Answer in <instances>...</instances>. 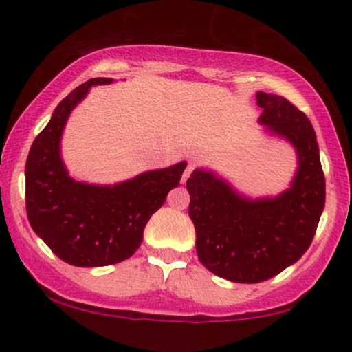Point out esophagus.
Masks as SVG:
<instances>
[{"label": "esophagus", "instance_id": "esophagus-1", "mask_svg": "<svg viewBox=\"0 0 352 352\" xmlns=\"http://www.w3.org/2000/svg\"><path fill=\"white\" fill-rule=\"evenodd\" d=\"M192 172H193V164H188V165H187V168H185L184 175H182V184H185V182L188 180L190 173H192Z\"/></svg>", "mask_w": 352, "mask_h": 352}]
</instances>
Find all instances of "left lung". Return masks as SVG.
Returning a JSON list of instances; mask_svg holds the SVG:
<instances>
[{
	"instance_id": "8db88e82",
	"label": "left lung",
	"mask_w": 352,
	"mask_h": 352,
	"mask_svg": "<svg viewBox=\"0 0 352 352\" xmlns=\"http://www.w3.org/2000/svg\"><path fill=\"white\" fill-rule=\"evenodd\" d=\"M260 122L293 144L298 168L292 187L274 199H246L213 172L193 170L187 180L188 215L195 225L197 254L217 276L260 283L305 254L326 200L316 134L306 114L288 99L258 92Z\"/></svg>"
}]
</instances>
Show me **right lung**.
Instances as JSON below:
<instances>
[{
  "label": "right lung",
  "mask_w": 352,
  "mask_h": 352,
  "mask_svg": "<svg viewBox=\"0 0 352 352\" xmlns=\"http://www.w3.org/2000/svg\"><path fill=\"white\" fill-rule=\"evenodd\" d=\"M96 78L76 87L52 112L50 124L34 139L26 160V213L36 235L74 266L120 263L142 243L144 228L179 187L187 162L144 172L122 184L91 185L69 177L60 159V137L71 111L89 87L111 84Z\"/></svg>",
  "instance_id": "add662e5"
}]
</instances>
